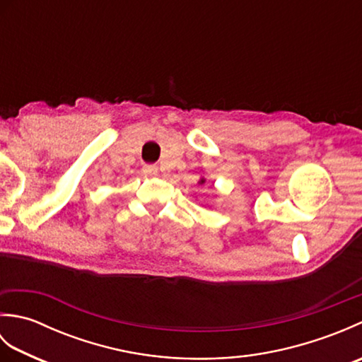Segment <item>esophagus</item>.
<instances>
[{
    "label": "esophagus",
    "mask_w": 362,
    "mask_h": 362,
    "mask_svg": "<svg viewBox=\"0 0 362 362\" xmlns=\"http://www.w3.org/2000/svg\"><path fill=\"white\" fill-rule=\"evenodd\" d=\"M143 173L148 174V175H156L158 173V166L157 165H144Z\"/></svg>",
    "instance_id": "obj_1"
}]
</instances>
